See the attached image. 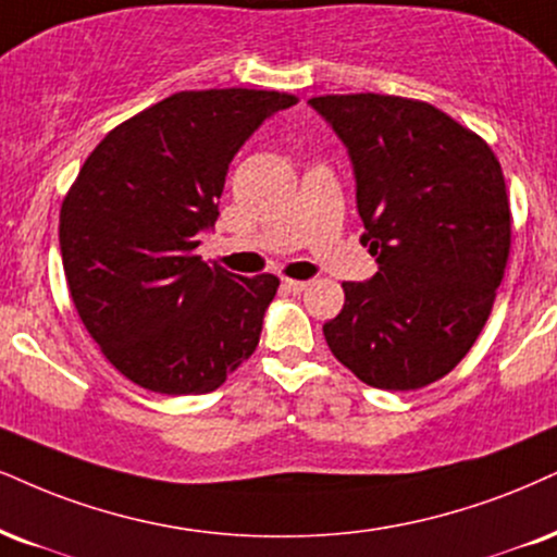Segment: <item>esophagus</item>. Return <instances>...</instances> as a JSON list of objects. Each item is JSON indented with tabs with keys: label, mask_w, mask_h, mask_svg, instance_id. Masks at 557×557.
I'll return each instance as SVG.
<instances>
[{
	"label": "esophagus",
	"mask_w": 557,
	"mask_h": 557,
	"mask_svg": "<svg viewBox=\"0 0 557 557\" xmlns=\"http://www.w3.org/2000/svg\"><path fill=\"white\" fill-rule=\"evenodd\" d=\"M284 289L292 294H301L307 289V281H294V278H284Z\"/></svg>",
	"instance_id": "34e87169"
}]
</instances>
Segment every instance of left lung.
<instances>
[{"label": "left lung", "mask_w": 557, "mask_h": 557, "mask_svg": "<svg viewBox=\"0 0 557 557\" xmlns=\"http://www.w3.org/2000/svg\"><path fill=\"white\" fill-rule=\"evenodd\" d=\"M310 106L346 144L361 245L380 265L343 284L346 305L322 333L369 387H425L465 359L504 278L511 211L500 164L429 102L361 92Z\"/></svg>", "instance_id": "left-lung-1"}]
</instances>
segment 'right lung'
Wrapping results in <instances>:
<instances>
[{
  "mask_svg": "<svg viewBox=\"0 0 557 557\" xmlns=\"http://www.w3.org/2000/svg\"><path fill=\"white\" fill-rule=\"evenodd\" d=\"M297 98L271 89L175 92L123 121L61 203L69 294L106 359L144 389L203 395L256 351L278 278L196 256L232 157Z\"/></svg>",
  "mask_w": 557,
  "mask_h": 557,
  "instance_id": "add662e5",
  "label": "right lung"
}]
</instances>
